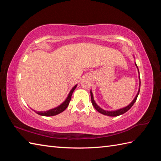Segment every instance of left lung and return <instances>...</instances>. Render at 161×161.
Wrapping results in <instances>:
<instances>
[{
  "mask_svg": "<svg viewBox=\"0 0 161 161\" xmlns=\"http://www.w3.org/2000/svg\"><path fill=\"white\" fill-rule=\"evenodd\" d=\"M135 65L136 68H137L138 69V73H139V70H138V68L137 66V65H136V64L135 63ZM139 75H140V73H139ZM139 78H140V76H139ZM140 87H141V80H140V84H139V89H138V93L137 95H136L135 98L133 99V101L130 103L128 106H126V107H124V108H119V109H118V110H115V111H107V110H104V109L102 108L101 107H99V106L96 104V102H95L94 100V97H93V93H92V91L91 90V102H92V104H93V106L94 107V108L96 109V110L99 112L100 113V114H103V115H108V116H111V117H115V116H118V115H120L123 114H125V113H126L127 111H129L130 108H131L132 107V106L133 105V104L135 103L136 100H137V97L138 96V94H139V92H140Z\"/></svg>",
  "mask_w": 161,
  "mask_h": 161,
  "instance_id": "1",
  "label": "left lung"
}]
</instances>
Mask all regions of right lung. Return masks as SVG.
I'll use <instances>...</instances> for the list:
<instances>
[{"label":"right lung","mask_w":161,"mask_h":161,"mask_svg":"<svg viewBox=\"0 0 161 161\" xmlns=\"http://www.w3.org/2000/svg\"><path fill=\"white\" fill-rule=\"evenodd\" d=\"M77 86V84H76L75 86L73 87V88H72L70 91L69 92V93H68V95L66 100H65L64 102H63L60 105L58 106V107L53 108L52 109H50V110L46 111H35V112L37 114L42 116H53V115H56L57 114H59L60 113L63 112L65 109L68 107V106L69 104L70 101L71 100L72 95H73V91H75V88H76Z\"/></svg>","instance_id":"add662e5"}]
</instances>
